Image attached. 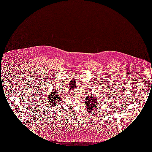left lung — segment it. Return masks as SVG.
<instances>
[{
  "label": "left lung",
  "instance_id": "8db88e82",
  "mask_svg": "<svg viewBox=\"0 0 152 152\" xmlns=\"http://www.w3.org/2000/svg\"><path fill=\"white\" fill-rule=\"evenodd\" d=\"M89 95V94H88ZM91 96H88L86 98V100L84 101L86 108L88 112H92L96 109H98L97 106V99L95 97H92L91 94H90Z\"/></svg>",
  "mask_w": 152,
  "mask_h": 152
}]
</instances>
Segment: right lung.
<instances>
[{"instance_id": "add662e5", "label": "right lung", "mask_w": 152, "mask_h": 152, "mask_svg": "<svg viewBox=\"0 0 152 152\" xmlns=\"http://www.w3.org/2000/svg\"><path fill=\"white\" fill-rule=\"evenodd\" d=\"M60 98L61 96L58 94V92L54 91L51 92V94H48L47 98V100H48V102L49 103V105H50V107L56 105L58 102L60 101Z\"/></svg>"}]
</instances>
